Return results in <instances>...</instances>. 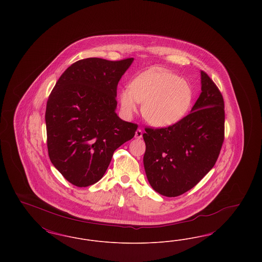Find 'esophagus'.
I'll use <instances>...</instances> for the list:
<instances>
[{"label":"esophagus","mask_w":262,"mask_h":262,"mask_svg":"<svg viewBox=\"0 0 262 262\" xmlns=\"http://www.w3.org/2000/svg\"><path fill=\"white\" fill-rule=\"evenodd\" d=\"M142 135H143L142 130H141L140 128H138L137 132H136V138H141V137H142Z\"/></svg>","instance_id":"34e87169"}]
</instances>
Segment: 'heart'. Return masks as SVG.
Returning <instances> with one entry per match:
<instances>
[{"mask_svg": "<svg viewBox=\"0 0 262 262\" xmlns=\"http://www.w3.org/2000/svg\"><path fill=\"white\" fill-rule=\"evenodd\" d=\"M192 99L193 92L188 82L162 70H150L137 75L120 95L125 115L132 116L137 112V103H142V116L155 126H168L182 120Z\"/></svg>", "mask_w": 262, "mask_h": 262, "instance_id": "heart-1", "label": "heart"}]
</instances>
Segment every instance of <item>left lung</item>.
Here are the masks:
<instances>
[{"mask_svg":"<svg viewBox=\"0 0 262 262\" xmlns=\"http://www.w3.org/2000/svg\"><path fill=\"white\" fill-rule=\"evenodd\" d=\"M224 108L219 88L201 71V93L191 112L174 125L144 128L143 164L155 191L179 196L211 170L224 142Z\"/></svg>","mask_w":262,"mask_h":262,"instance_id":"left-lung-1","label":"left lung"}]
</instances>
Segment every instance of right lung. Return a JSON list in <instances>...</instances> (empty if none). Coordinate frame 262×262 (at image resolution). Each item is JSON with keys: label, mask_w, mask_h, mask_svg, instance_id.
<instances>
[{"label": "right lung", "mask_w": 262, "mask_h": 262, "mask_svg": "<svg viewBox=\"0 0 262 262\" xmlns=\"http://www.w3.org/2000/svg\"><path fill=\"white\" fill-rule=\"evenodd\" d=\"M134 58L79 60L60 76L47 101V148L52 164L78 187L97 183L114 151L135 137L137 124L121 120L117 86Z\"/></svg>", "instance_id": "add662e5"}]
</instances>
